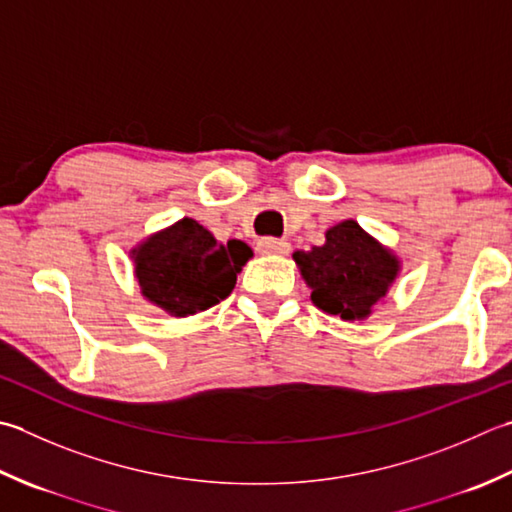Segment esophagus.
Listing matches in <instances>:
<instances>
[{"instance_id": "1", "label": "esophagus", "mask_w": 512, "mask_h": 512, "mask_svg": "<svg viewBox=\"0 0 512 512\" xmlns=\"http://www.w3.org/2000/svg\"><path fill=\"white\" fill-rule=\"evenodd\" d=\"M257 250L264 255H286L290 250V244L286 239H275V237H264L257 242Z\"/></svg>"}]
</instances>
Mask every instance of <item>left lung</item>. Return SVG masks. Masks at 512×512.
Listing matches in <instances>:
<instances>
[{"label": "left lung", "mask_w": 512, "mask_h": 512, "mask_svg": "<svg viewBox=\"0 0 512 512\" xmlns=\"http://www.w3.org/2000/svg\"><path fill=\"white\" fill-rule=\"evenodd\" d=\"M293 257L313 288V304L342 319H364L397 275V259L353 219L330 228L324 246Z\"/></svg>", "instance_id": "1"}]
</instances>
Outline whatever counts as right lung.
I'll list each match as a JSON object with an SVG mask.
<instances>
[{"label": "right lung", "mask_w": 512, "mask_h": 512, "mask_svg": "<svg viewBox=\"0 0 512 512\" xmlns=\"http://www.w3.org/2000/svg\"><path fill=\"white\" fill-rule=\"evenodd\" d=\"M248 257H253V250L244 242L230 239L217 244L204 226L184 217L135 250V273L150 302L186 317L233 293Z\"/></svg>", "instance_id": "add662e5"}]
</instances>
